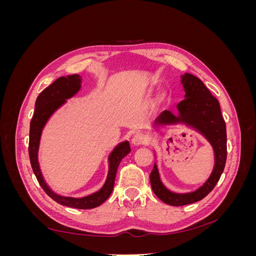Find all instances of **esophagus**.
Wrapping results in <instances>:
<instances>
[{
    "label": "esophagus",
    "instance_id": "esophagus-1",
    "mask_svg": "<svg viewBox=\"0 0 256 256\" xmlns=\"http://www.w3.org/2000/svg\"><path fill=\"white\" fill-rule=\"evenodd\" d=\"M145 142H146V138L142 134H136L132 138V140H131V143H132L134 146H140V145L144 144Z\"/></svg>",
    "mask_w": 256,
    "mask_h": 256
}]
</instances>
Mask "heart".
<instances>
[{"label":"heart","instance_id":"1","mask_svg":"<svg viewBox=\"0 0 256 256\" xmlns=\"http://www.w3.org/2000/svg\"><path fill=\"white\" fill-rule=\"evenodd\" d=\"M164 96H166V95H164V92H161V94L159 95V97H158V98H159V100H162V99L164 98Z\"/></svg>","mask_w":256,"mask_h":256}]
</instances>
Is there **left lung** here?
<instances>
[{
  "instance_id": "1",
  "label": "left lung",
  "mask_w": 256,
  "mask_h": 256,
  "mask_svg": "<svg viewBox=\"0 0 256 256\" xmlns=\"http://www.w3.org/2000/svg\"><path fill=\"white\" fill-rule=\"evenodd\" d=\"M184 99L177 104L178 114L162 112L154 120L152 129L159 131L174 125H184L202 134L212 145L214 156V168L208 180L192 192L177 193L168 190L160 180L157 162L150 175L152 189L162 202L172 206H182L198 202L210 192L219 182L226 162V126L221 114L219 102L198 76L182 74ZM156 157V154H154Z\"/></svg>"
}]
</instances>
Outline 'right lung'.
<instances>
[{
	"instance_id": "1",
	"label": "right lung",
	"mask_w": 256,
	"mask_h": 256,
	"mask_svg": "<svg viewBox=\"0 0 256 256\" xmlns=\"http://www.w3.org/2000/svg\"><path fill=\"white\" fill-rule=\"evenodd\" d=\"M82 78L80 74H72L67 76H60L47 88H44L35 102V111L33 118L30 124V142H28V154L30 166L37 178L38 182L42 186L44 191L56 200V203L78 209H92L102 205L104 200L110 196L114 188V182L118 168L122 159L130 152V144L128 141H122L116 145L108 157L109 162V171H108L106 180L98 191L92 193L90 196L83 198L63 196L53 192L49 186L46 184L44 176L40 171V162H38V150H40V138L42 130L53 113L58 110L62 106L67 102V99L74 97L81 90Z\"/></svg>"
}]
</instances>
